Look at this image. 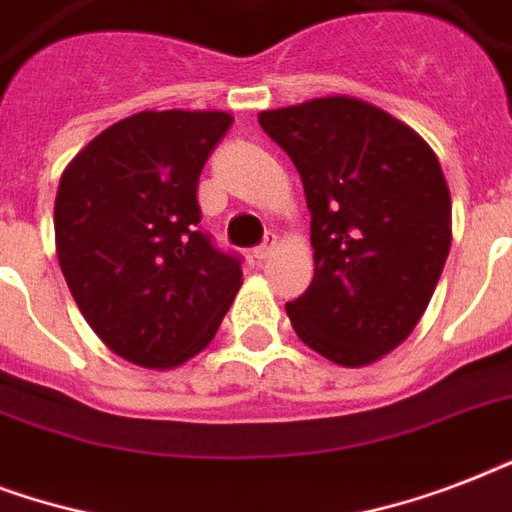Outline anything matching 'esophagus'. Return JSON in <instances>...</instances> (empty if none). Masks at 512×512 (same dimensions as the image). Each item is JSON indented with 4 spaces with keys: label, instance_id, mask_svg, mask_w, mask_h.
<instances>
[{
    "label": "esophagus",
    "instance_id": "1",
    "mask_svg": "<svg viewBox=\"0 0 512 512\" xmlns=\"http://www.w3.org/2000/svg\"><path fill=\"white\" fill-rule=\"evenodd\" d=\"M273 249H276V236H268V239L263 241V244H260V247H255V257L257 260H268V257L273 255Z\"/></svg>",
    "mask_w": 512,
    "mask_h": 512
}]
</instances>
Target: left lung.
Masks as SVG:
<instances>
[{
  "label": "left lung",
  "mask_w": 512,
  "mask_h": 512,
  "mask_svg": "<svg viewBox=\"0 0 512 512\" xmlns=\"http://www.w3.org/2000/svg\"><path fill=\"white\" fill-rule=\"evenodd\" d=\"M303 177L313 281L287 303L297 337L337 366H369L420 324L452 247L436 151L388 111L327 95L260 111Z\"/></svg>",
  "instance_id": "obj_1"
}]
</instances>
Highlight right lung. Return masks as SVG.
<instances>
[{
    "mask_svg": "<svg viewBox=\"0 0 512 512\" xmlns=\"http://www.w3.org/2000/svg\"><path fill=\"white\" fill-rule=\"evenodd\" d=\"M225 111H140L68 162L55 252L84 321L111 353L175 369L207 348L241 289V265L199 231L204 162Z\"/></svg>",
    "mask_w": 512,
    "mask_h": 512,
    "instance_id": "add662e5",
    "label": "right lung"
}]
</instances>
